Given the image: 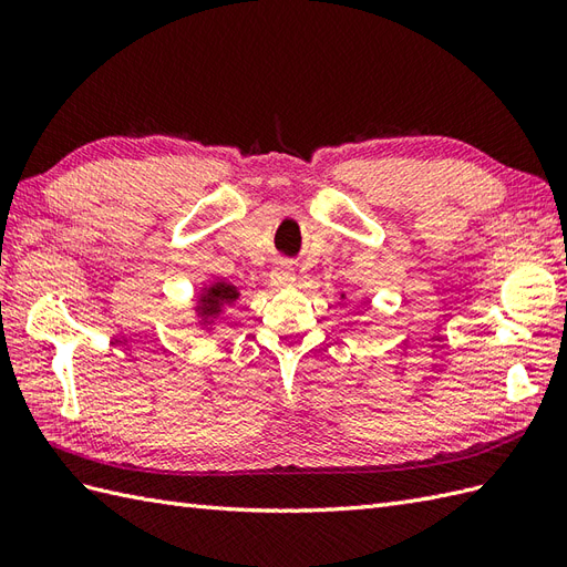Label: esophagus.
<instances>
[{
    "label": "esophagus",
    "instance_id": "esophagus-1",
    "mask_svg": "<svg viewBox=\"0 0 567 567\" xmlns=\"http://www.w3.org/2000/svg\"><path fill=\"white\" fill-rule=\"evenodd\" d=\"M297 280V275L289 268H275V272L270 275V282L275 287H292Z\"/></svg>",
    "mask_w": 567,
    "mask_h": 567
}]
</instances>
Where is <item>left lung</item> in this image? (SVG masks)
<instances>
[{
  "label": "left lung",
  "mask_w": 567,
  "mask_h": 567,
  "mask_svg": "<svg viewBox=\"0 0 567 567\" xmlns=\"http://www.w3.org/2000/svg\"><path fill=\"white\" fill-rule=\"evenodd\" d=\"M342 299H344V295H342Z\"/></svg>",
  "instance_id": "obj_1"
}]
</instances>
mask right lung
I'll use <instances>...</instances> for the list:
<instances>
[{
	"instance_id": "1",
	"label": "right lung",
	"mask_w": 567,
	"mask_h": 567,
	"mask_svg": "<svg viewBox=\"0 0 567 567\" xmlns=\"http://www.w3.org/2000/svg\"><path fill=\"white\" fill-rule=\"evenodd\" d=\"M239 299V287H235L227 280H215L203 285L198 289V299H196V316H198V326L206 330H213V323L217 321V316H223L227 307H231Z\"/></svg>"
}]
</instances>
